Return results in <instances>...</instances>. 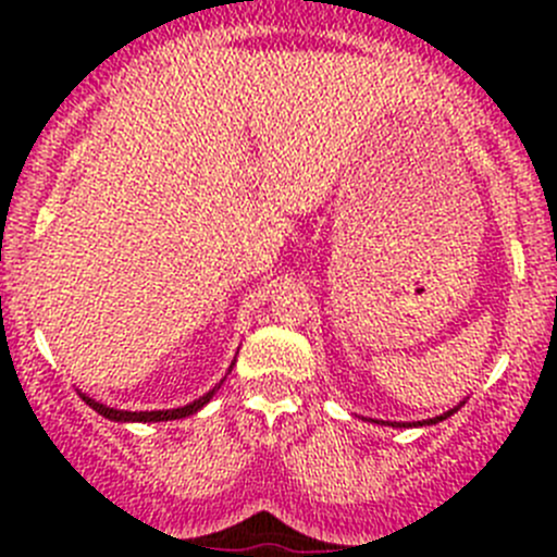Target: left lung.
I'll use <instances>...</instances> for the list:
<instances>
[{
	"label": "left lung",
	"instance_id": "left-lung-1",
	"mask_svg": "<svg viewBox=\"0 0 557 557\" xmlns=\"http://www.w3.org/2000/svg\"><path fill=\"white\" fill-rule=\"evenodd\" d=\"M455 409H458V407H455ZM455 409H447V412H445V414H440V418H431V420H423V423H409V425H434V423H440V420H447V418H450V414L455 412ZM387 425H396V429H401L404 423H387Z\"/></svg>",
	"mask_w": 557,
	"mask_h": 557
}]
</instances>
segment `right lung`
Instances as JSON below:
<instances>
[{"label":"right lung","instance_id":"add662e5","mask_svg":"<svg viewBox=\"0 0 557 557\" xmlns=\"http://www.w3.org/2000/svg\"><path fill=\"white\" fill-rule=\"evenodd\" d=\"M221 385H223V380L215 387H212L210 393L199 396V398H196V401L185 404V407H177V409H153V412H128V409H112V407H107V404H99V401H94V398H88L86 393H81V396H83V401L88 404V407L97 409V412L102 414V418H107V420H115V423H164V420H180V418H188V414L199 412V409L205 407V404L210 401L212 396H215V391Z\"/></svg>","mask_w":557,"mask_h":557}]
</instances>
